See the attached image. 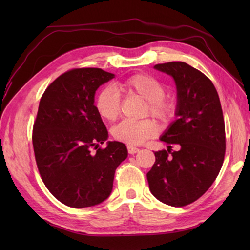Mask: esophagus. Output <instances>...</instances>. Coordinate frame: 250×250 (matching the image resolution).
Returning <instances> with one entry per match:
<instances>
[{
    "instance_id": "obj_1",
    "label": "esophagus",
    "mask_w": 250,
    "mask_h": 250,
    "mask_svg": "<svg viewBox=\"0 0 250 250\" xmlns=\"http://www.w3.org/2000/svg\"><path fill=\"white\" fill-rule=\"evenodd\" d=\"M139 151H140L139 148L133 147V146H128V152L130 155H134V153H137Z\"/></svg>"
}]
</instances>
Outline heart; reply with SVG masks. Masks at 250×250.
<instances>
[{
    "mask_svg": "<svg viewBox=\"0 0 250 250\" xmlns=\"http://www.w3.org/2000/svg\"><path fill=\"white\" fill-rule=\"evenodd\" d=\"M118 88L125 97H139L146 101L144 115H151L162 121L168 120L174 114L173 101L166 97L167 88L162 82L149 74H135L118 83ZM94 107L101 118L114 121L121 113V97L111 87L101 89L94 101ZM158 132L156 122L151 119L140 121L125 120L111 129L115 140L128 145H140L151 139Z\"/></svg>",
    "mask_w": 250,
    "mask_h": 250,
    "instance_id": "obj_1",
    "label": "heart"
}]
</instances>
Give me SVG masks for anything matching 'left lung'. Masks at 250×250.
I'll return each mask as SVG.
<instances>
[{"mask_svg": "<svg viewBox=\"0 0 250 250\" xmlns=\"http://www.w3.org/2000/svg\"><path fill=\"white\" fill-rule=\"evenodd\" d=\"M171 75L177 89L176 120L160 140L167 150L155 152L147 173L151 193L162 203L180 207L201 198L215 182L226 152V130L220 100L214 83L185 62L156 64ZM179 149L171 152V145Z\"/></svg>", "mask_w": 250, "mask_h": 250, "instance_id": "obj_1", "label": "left lung"}]
</instances>
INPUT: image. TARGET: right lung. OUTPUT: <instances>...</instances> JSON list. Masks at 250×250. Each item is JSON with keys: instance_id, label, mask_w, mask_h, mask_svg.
I'll return each mask as SVG.
<instances>
[{"instance_id": "obj_1", "label": "right lung", "mask_w": 250, "mask_h": 250, "mask_svg": "<svg viewBox=\"0 0 250 250\" xmlns=\"http://www.w3.org/2000/svg\"><path fill=\"white\" fill-rule=\"evenodd\" d=\"M114 76L101 68H73L41 98L32 134L37 168L50 193L70 207H89L107 199L116 168L128 157L120 142L100 147L108 132L95 110L94 94Z\"/></svg>"}]
</instances>
